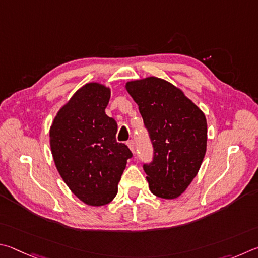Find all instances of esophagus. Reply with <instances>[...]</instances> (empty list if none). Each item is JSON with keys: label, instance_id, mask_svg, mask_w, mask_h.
I'll return each instance as SVG.
<instances>
[{"label": "esophagus", "instance_id": "esophagus-1", "mask_svg": "<svg viewBox=\"0 0 258 258\" xmlns=\"http://www.w3.org/2000/svg\"><path fill=\"white\" fill-rule=\"evenodd\" d=\"M126 145H128L130 151H132L133 153H135V151H136V146H135V142L133 141V139H130V141L126 142Z\"/></svg>", "mask_w": 258, "mask_h": 258}]
</instances>
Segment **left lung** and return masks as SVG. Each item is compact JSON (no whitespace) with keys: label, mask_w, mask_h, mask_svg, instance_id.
I'll return each instance as SVG.
<instances>
[{"label":"left lung","mask_w":258,"mask_h":258,"mask_svg":"<svg viewBox=\"0 0 258 258\" xmlns=\"http://www.w3.org/2000/svg\"><path fill=\"white\" fill-rule=\"evenodd\" d=\"M125 88L138 104L153 145V161L143 165L148 187L157 197L177 198L196 177L204 160V113L182 90L156 77L129 81Z\"/></svg>","instance_id":"obj_1"}]
</instances>
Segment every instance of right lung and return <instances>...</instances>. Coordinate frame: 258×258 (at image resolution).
Listing matches in <instances>:
<instances>
[{
  "mask_svg": "<svg viewBox=\"0 0 258 258\" xmlns=\"http://www.w3.org/2000/svg\"><path fill=\"white\" fill-rule=\"evenodd\" d=\"M110 88L86 84L54 119L49 144L58 173L85 204L102 206L116 196L133 153L115 139L117 124L105 114Z\"/></svg>",
  "mask_w": 258,
  "mask_h": 258,
  "instance_id": "obj_1",
  "label": "right lung"
}]
</instances>
